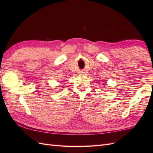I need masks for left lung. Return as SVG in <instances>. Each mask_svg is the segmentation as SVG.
Returning a JSON list of instances; mask_svg holds the SVG:
<instances>
[{"label": "left lung", "instance_id": "obj_1", "mask_svg": "<svg viewBox=\"0 0 153 153\" xmlns=\"http://www.w3.org/2000/svg\"><path fill=\"white\" fill-rule=\"evenodd\" d=\"M104 85H105V84H104Z\"/></svg>", "mask_w": 153, "mask_h": 153}]
</instances>
